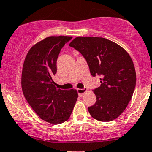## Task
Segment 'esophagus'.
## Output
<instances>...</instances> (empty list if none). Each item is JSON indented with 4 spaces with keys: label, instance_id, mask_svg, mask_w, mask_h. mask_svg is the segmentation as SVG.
<instances>
[{
    "label": "esophagus",
    "instance_id": "obj_1",
    "mask_svg": "<svg viewBox=\"0 0 152 152\" xmlns=\"http://www.w3.org/2000/svg\"><path fill=\"white\" fill-rule=\"evenodd\" d=\"M77 93L79 94V96H83L85 92H87V88L84 89H77Z\"/></svg>",
    "mask_w": 152,
    "mask_h": 152
}]
</instances>
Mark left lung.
I'll use <instances>...</instances> for the list:
<instances>
[{"label":"left lung","mask_w":152,"mask_h":152,"mask_svg":"<svg viewBox=\"0 0 152 152\" xmlns=\"http://www.w3.org/2000/svg\"><path fill=\"white\" fill-rule=\"evenodd\" d=\"M83 55L92 76L101 75L93 90L97 101L88 107L100 122L117 119L127 107L136 85V72L129 53L118 44L99 37H77L69 44Z\"/></svg>","instance_id":"left-lung-1"}]
</instances>
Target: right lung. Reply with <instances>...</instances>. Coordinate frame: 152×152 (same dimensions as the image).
Instances as JSON below:
<instances>
[{
	"label": "right lung",
	"mask_w": 152,
	"mask_h": 152,
	"mask_svg": "<svg viewBox=\"0 0 152 152\" xmlns=\"http://www.w3.org/2000/svg\"><path fill=\"white\" fill-rule=\"evenodd\" d=\"M71 36H50L30 49L23 66L21 85L24 97L42 120L52 124L63 123L70 117L77 99V91L60 90L53 77L62 48Z\"/></svg>",
	"instance_id": "add662e5"
}]
</instances>
